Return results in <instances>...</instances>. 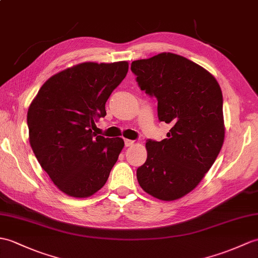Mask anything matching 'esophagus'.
Wrapping results in <instances>:
<instances>
[{
    "mask_svg": "<svg viewBox=\"0 0 258 258\" xmlns=\"http://www.w3.org/2000/svg\"><path fill=\"white\" fill-rule=\"evenodd\" d=\"M124 143H125V146L126 147H130V146H132L134 144V141H132V140H124Z\"/></svg>",
    "mask_w": 258,
    "mask_h": 258,
    "instance_id": "1",
    "label": "esophagus"
}]
</instances>
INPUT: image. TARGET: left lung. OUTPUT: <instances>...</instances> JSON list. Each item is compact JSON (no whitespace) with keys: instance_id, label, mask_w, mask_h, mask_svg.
<instances>
[{"instance_id":"obj_1","label":"left lung","mask_w":258,"mask_h":258,"mask_svg":"<svg viewBox=\"0 0 258 258\" xmlns=\"http://www.w3.org/2000/svg\"><path fill=\"white\" fill-rule=\"evenodd\" d=\"M131 70L141 90L157 99L159 121L171 124L167 139L147 141L137 180L157 199H179L197 187L222 148V91L209 71L176 53L135 60Z\"/></svg>"}]
</instances>
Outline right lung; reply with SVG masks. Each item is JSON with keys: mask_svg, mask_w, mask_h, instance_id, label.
<instances>
[{"mask_svg": "<svg viewBox=\"0 0 258 258\" xmlns=\"http://www.w3.org/2000/svg\"><path fill=\"white\" fill-rule=\"evenodd\" d=\"M128 63L85 62L49 78L29 105L33 152L59 190L87 198L105 184L124 147L119 137L92 132L105 103L127 74Z\"/></svg>", "mask_w": 258, "mask_h": 258, "instance_id": "1", "label": "right lung"}]
</instances>
